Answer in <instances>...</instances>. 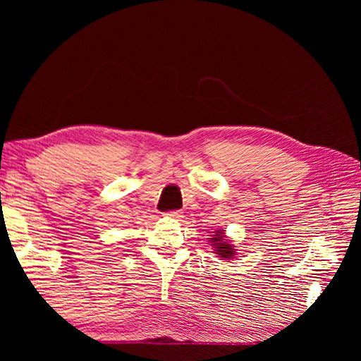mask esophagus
I'll return each mask as SVG.
<instances>
[{
    "label": "esophagus",
    "instance_id": "1",
    "mask_svg": "<svg viewBox=\"0 0 361 361\" xmlns=\"http://www.w3.org/2000/svg\"><path fill=\"white\" fill-rule=\"evenodd\" d=\"M164 215L169 216V218H180V216H182V212H180V211H170V212L164 214Z\"/></svg>",
    "mask_w": 361,
    "mask_h": 361
}]
</instances>
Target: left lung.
<instances>
[{
	"label": "left lung",
	"instance_id": "obj_1",
	"mask_svg": "<svg viewBox=\"0 0 361 361\" xmlns=\"http://www.w3.org/2000/svg\"><path fill=\"white\" fill-rule=\"evenodd\" d=\"M211 243L215 248V253L218 255V257H223V260L235 257V248L232 244H228V241H226L224 231H216L214 238H211Z\"/></svg>",
	"mask_w": 361,
	"mask_h": 361
}]
</instances>
